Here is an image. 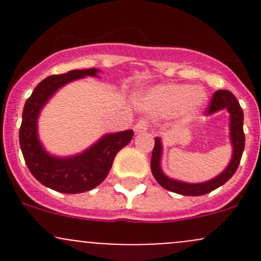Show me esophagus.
Wrapping results in <instances>:
<instances>
[{
	"label": "esophagus",
	"mask_w": 261,
	"mask_h": 261,
	"mask_svg": "<svg viewBox=\"0 0 261 261\" xmlns=\"http://www.w3.org/2000/svg\"><path fill=\"white\" fill-rule=\"evenodd\" d=\"M147 127H149V123H147V121L140 120L139 122H136L134 130H135L136 134H140V133H145V131L147 130Z\"/></svg>",
	"instance_id": "1"
}]
</instances>
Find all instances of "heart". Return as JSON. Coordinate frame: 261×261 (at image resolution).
Returning a JSON list of instances; mask_svg holds the SVG:
<instances>
[{"label":"heart","instance_id":"b5f03b06","mask_svg":"<svg viewBox=\"0 0 261 261\" xmlns=\"http://www.w3.org/2000/svg\"><path fill=\"white\" fill-rule=\"evenodd\" d=\"M206 101V92L201 87L187 84H163L147 91L141 105L151 114L167 115L175 111L181 118H191Z\"/></svg>","mask_w":261,"mask_h":261}]
</instances>
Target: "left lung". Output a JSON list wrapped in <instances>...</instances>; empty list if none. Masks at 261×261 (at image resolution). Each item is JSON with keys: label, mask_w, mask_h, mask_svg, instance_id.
<instances>
[{"label": "left lung", "mask_w": 261, "mask_h": 261, "mask_svg": "<svg viewBox=\"0 0 261 261\" xmlns=\"http://www.w3.org/2000/svg\"><path fill=\"white\" fill-rule=\"evenodd\" d=\"M226 109L230 112V138L232 143V159H231L228 167L217 175L213 179L204 181V183L191 184L184 183V181L174 180L164 175V173L160 169V155H162V141L159 138H155V145L152 149L151 154V172L154 178L163 188L168 189L174 193L183 194V196H203V194L210 193L215 191L218 187L225 184L230 179L235 172L238 170L239 164H240L241 156H243L244 147H245V134H244V112L241 109L240 103L236 99V97L227 89H220L213 93L211 102L206 110V114H213L216 111Z\"/></svg>", "instance_id": "8db88e82"}]
</instances>
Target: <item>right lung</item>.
Returning <instances> with one entry per match:
<instances>
[{
  "label": "right lung",
  "mask_w": 261,
  "mask_h": 261,
  "mask_svg": "<svg viewBox=\"0 0 261 261\" xmlns=\"http://www.w3.org/2000/svg\"><path fill=\"white\" fill-rule=\"evenodd\" d=\"M98 69H75L64 74L50 75L35 87L26 101L20 126V146L31 174L41 184L60 193H82L91 191L106 179L118 151L134 136L133 130L105 135L83 154L72 158L50 156L38 139L36 120L40 110L58 88L69 82L93 75Z\"/></svg>",
  "instance_id": "right-lung-1"
}]
</instances>
